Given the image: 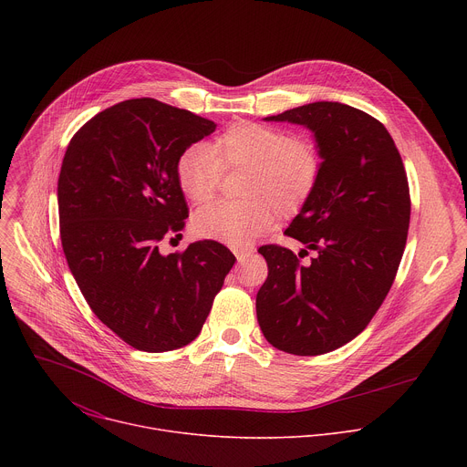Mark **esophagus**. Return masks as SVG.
<instances>
[{
  "label": "esophagus",
  "instance_id": "obj_1",
  "mask_svg": "<svg viewBox=\"0 0 467 467\" xmlns=\"http://www.w3.org/2000/svg\"><path fill=\"white\" fill-rule=\"evenodd\" d=\"M233 253L236 254V260L242 264V262H245L251 254H253V249L251 247H233Z\"/></svg>",
  "mask_w": 467,
  "mask_h": 467
}]
</instances>
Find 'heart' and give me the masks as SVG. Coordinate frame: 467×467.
<instances>
[{"mask_svg": "<svg viewBox=\"0 0 467 467\" xmlns=\"http://www.w3.org/2000/svg\"><path fill=\"white\" fill-rule=\"evenodd\" d=\"M244 170L240 202L199 211L192 227L199 238L247 244L270 231L277 216H296L312 197L321 155L305 137L254 121H238L205 146H190L177 159V182L190 203L203 207L218 193L222 171Z\"/></svg>", "mask_w": 467, "mask_h": 467, "instance_id": "obj_1", "label": "heart"}]
</instances>
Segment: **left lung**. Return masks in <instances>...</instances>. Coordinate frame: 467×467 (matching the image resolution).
I'll use <instances>...</instances> for the list:
<instances>
[{"label":"left lung","mask_w":467,"mask_h":467,"mask_svg":"<svg viewBox=\"0 0 467 467\" xmlns=\"http://www.w3.org/2000/svg\"><path fill=\"white\" fill-rule=\"evenodd\" d=\"M265 121L314 132L321 175L285 234L315 251L308 263L283 245H262L268 279L256 319L274 348L299 357L335 351L368 327L388 296L410 225L407 171L393 139L373 116L316 101Z\"/></svg>","instance_id":"1"}]
</instances>
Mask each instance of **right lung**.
<instances>
[{"label": "right lung", "instance_id": "1", "mask_svg": "<svg viewBox=\"0 0 467 467\" xmlns=\"http://www.w3.org/2000/svg\"><path fill=\"white\" fill-rule=\"evenodd\" d=\"M216 123L153 98L88 119L66 150L58 186L60 242L92 312L139 351L197 338L234 254L214 240L162 254L188 218L177 159Z\"/></svg>", "mask_w": 467, "mask_h": 467}]
</instances>
